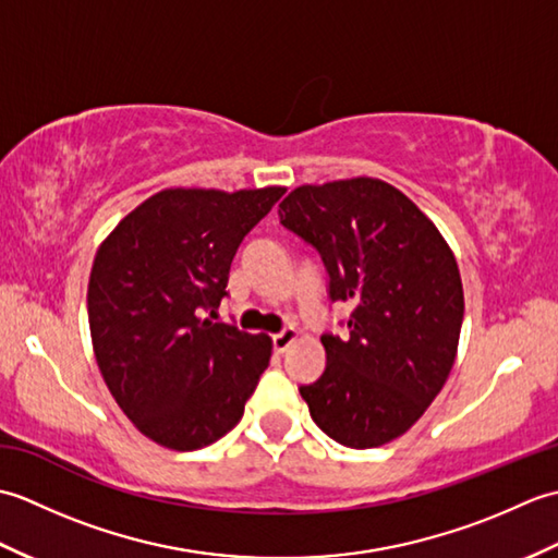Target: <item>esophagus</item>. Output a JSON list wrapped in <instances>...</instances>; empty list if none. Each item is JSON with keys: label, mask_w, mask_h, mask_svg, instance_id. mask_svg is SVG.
Listing matches in <instances>:
<instances>
[{"label": "esophagus", "mask_w": 558, "mask_h": 558, "mask_svg": "<svg viewBox=\"0 0 558 558\" xmlns=\"http://www.w3.org/2000/svg\"><path fill=\"white\" fill-rule=\"evenodd\" d=\"M300 338V333L294 328H286V330H280V333H276L272 336V350H276L278 354H282V352H288V348L292 345L294 340Z\"/></svg>", "instance_id": "obj_1"}]
</instances>
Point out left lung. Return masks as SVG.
Returning <instances> with one entry per match:
<instances>
[{
    "instance_id": "1",
    "label": "left lung",
    "mask_w": 558,
    "mask_h": 558,
    "mask_svg": "<svg viewBox=\"0 0 558 558\" xmlns=\"http://www.w3.org/2000/svg\"><path fill=\"white\" fill-rule=\"evenodd\" d=\"M280 222L322 254L330 302H352L348 338L324 333L326 369L300 396L348 448L405 434L444 388L465 314L456 256L412 201L374 177L304 184Z\"/></svg>"
}]
</instances>
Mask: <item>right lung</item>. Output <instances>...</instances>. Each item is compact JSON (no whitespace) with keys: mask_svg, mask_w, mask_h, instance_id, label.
<instances>
[{"mask_svg":"<svg viewBox=\"0 0 558 558\" xmlns=\"http://www.w3.org/2000/svg\"><path fill=\"white\" fill-rule=\"evenodd\" d=\"M282 194L165 189L100 244L88 280L93 352L117 405L150 441L196 450L242 420L270 338L213 318L236 248Z\"/></svg>","mask_w":558,"mask_h":558,"instance_id":"1","label":"right lung"}]
</instances>
